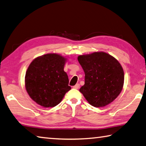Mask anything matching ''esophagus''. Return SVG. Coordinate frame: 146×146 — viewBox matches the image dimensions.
Listing matches in <instances>:
<instances>
[{"label": "esophagus", "mask_w": 146, "mask_h": 146, "mask_svg": "<svg viewBox=\"0 0 146 146\" xmlns=\"http://www.w3.org/2000/svg\"><path fill=\"white\" fill-rule=\"evenodd\" d=\"M79 87H80V84H79V83H77V84L75 85V86H74V88H75V89H79Z\"/></svg>", "instance_id": "obj_1"}]
</instances>
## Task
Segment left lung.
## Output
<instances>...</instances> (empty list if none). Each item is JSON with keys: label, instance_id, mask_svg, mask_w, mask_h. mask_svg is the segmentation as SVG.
Listing matches in <instances>:
<instances>
[{"label": "left lung", "instance_id": "left-lung-1", "mask_svg": "<svg viewBox=\"0 0 146 146\" xmlns=\"http://www.w3.org/2000/svg\"><path fill=\"white\" fill-rule=\"evenodd\" d=\"M78 60L85 74L84 84L79 92L90 105L101 107L114 101L124 84V72L119 62L105 52L80 55Z\"/></svg>", "mask_w": 146, "mask_h": 146}]
</instances>
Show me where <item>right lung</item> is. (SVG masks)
<instances>
[{"label":"right lung","mask_w":146,"mask_h":146,"mask_svg":"<svg viewBox=\"0 0 146 146\" xmlns=\"http://www.w3.org/2000/svg\"><path fill=\"white\" fill-rule=\"evenodd\" d=\"M65 57L49 53L35 58L25 75V88L33 100L44 107L57 106L71 87L64 70Z\"/></svg>","instance_id":"1"}]
</instances>
